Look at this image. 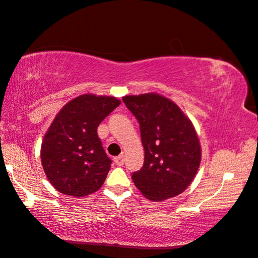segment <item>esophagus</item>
<instances>
[{
	"label": "esophagus",
	"mask_w": 258,
	"mask_h": 258,
	"mask_svg": "<svg viewBox=\"0 0 258 258\" xmlns=\"http://www.w3.org/2000/svg\"><path fill=\"white\" fill-rule=\"evenodd\" d=\"M114 163L116 164V165H119V166H121V165H123V163H124V156L123 155H119V156H116V157H114Z\"/></svg>",
	"instance_id": "1"
}]
</instances>
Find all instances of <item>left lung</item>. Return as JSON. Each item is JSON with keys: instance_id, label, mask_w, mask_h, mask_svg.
<instances>
[{"instance_id": "8db88e82", "label": "left lung", "mask_w": 258, "mask_h": 258, "mask_svg": "<svg viewBox=\"0 0 258 258\" xmlns=\"http://www.w3.org/2000/svg\"><path fill=\"white\" fill-rule=\"evenodd\" d=\"M139 122L145 150L143 168L132 178L141 192L161 202L186 190L201 164V145L191 121L177 104L150 93L122 98Z\"/></svg>"}]
</instances>
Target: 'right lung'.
Segmentation results:
<instances>
[{
    "label": "right lung",
    "instance_id": "obj_1",
    "mask_svg": "<svg viewBox=\"0 0 258 258\" xmlns=\"http://www.w3.org/2000/svg\"><path fill=\"white\" fill-rule=\"evenodd\" d=\"M120 103L115 97L85 94L57 113L40 150L44 172L57 191L84 197L102 187L112 161L97 136V126Z\"/></svg>",
    "mask_w": 258,
    "mask_h": 258
}]
</instances>
